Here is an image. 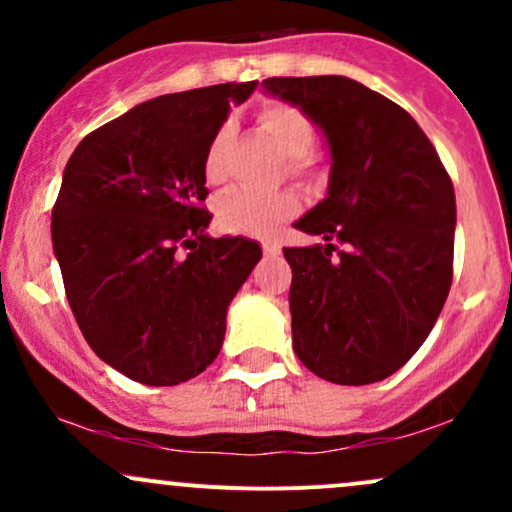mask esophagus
<instances>
[{
    "label": "esophagus",
    "mask_w": 512,
    "mask_h": 512,
    "mask_svg": "<svg viewBox=\"0 0 512 512\" xmlns=\"http://www.w3.org/2000/svg\"><path fill=\"white\" fill-rule=\"evenodd\" d=\"M262 250H264V255L274 257L281 252V243L279 240H262Z\"/></svg>",
    "instance_id": "esophagus-1"
}]
</instances>
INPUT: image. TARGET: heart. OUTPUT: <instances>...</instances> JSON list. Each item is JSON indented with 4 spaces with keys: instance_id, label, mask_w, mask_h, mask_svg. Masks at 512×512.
I'll use <instances>...</instances> for the list:
<instances>
[{
    "instance_id": "heart-1",
    "label": "heart",
    "mask_w": 512,
    "mask_h": 512,
    "mask_svg": "<svg viewBox=\"0 0 512 512\" xmlns=\"http://www.w3.org/2000/svg\"><path fill=\"white\" fill-rule=\"evenodd\" d=\"M262 132L272 139L276 149L286 156V170L293 175H310L320 166V158L310 146L315 142V129L310 117L291 103H267L257 113ZM231 125H221L211 139L204 175L209 182L221 180V146L226 142ZM298 211V197L293 192H245L233 190L216 202V223L228 233L262 236L276 223L289 219Z\"/></svg>"
}]
</instances>
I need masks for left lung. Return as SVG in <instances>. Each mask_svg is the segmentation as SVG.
I'll return each mask as SVG.
<instances>
[{
    "instance_id": "8db88e82",
    "label": "left lung",
    "mask_w": 512,
    "mask_h": 512,
    "mask_svg": "<svg viewBox=\"0 0 512 512\" xmlns=\"http://www.w3.org/2000/svg\"><path fill=\"white\" fill-rule=\"evenodd\" d=\"M262 86L301 108L332 154L327 197L293 223L325 245L284 248L293 351L330 383H378L419 351L448 298L450 175L414 117L354 79L272 76Z\"/></svg>"
}]
</instances>
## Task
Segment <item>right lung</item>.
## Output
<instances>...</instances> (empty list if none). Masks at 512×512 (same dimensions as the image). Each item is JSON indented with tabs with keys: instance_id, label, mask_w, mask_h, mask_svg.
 Masks as SVG:
<instances>
[{
	"instance_id": "1",
	"label": "right lung",
	"mask_w": 512,
	"mask_h": 512,
	"mask_svg": "<svg viewBox=\"0 0 512 512\" xmlns=\"http://www.w3.org/2000/svg\"><path fill=\"white\" fill-rule=\"evenodd\" d=\"M257 81L151 98L81 139L52 207L69 308L108 366L180 385L219 356L226 310L262 250L209 238L207 149Z\"/></svg>"
}]
</instances>
